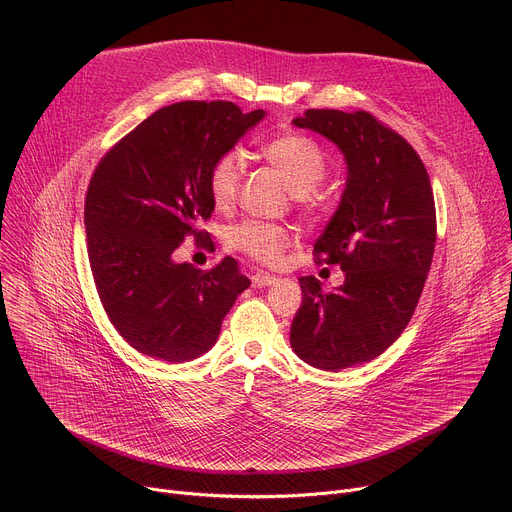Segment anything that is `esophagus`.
<instances>
[{
    "mask_svg": "<svg viewBox=\"0 0 512 512\" xmlns=\"http://www.w3.org/2000/svg\"><path fill=\"white\" fill-rule=\"evenodd\" d=\"M277 281L275 275H269V273H263V271H257L251 275V283L253 287H267V285H273Z\"/></svg>",
    "mask_w": 512,
    "mask_h": 512,
    "instance_id": "obj_1",
    "label": "esophagus"
}]
</instances>
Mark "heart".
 <instances>
[{"label": "heart", "mask_w": 512, "mask_h": 512, "mask_svg": "<svg viewBox=\"0 0 512 512\" xmlns=\"http://www.w3.org/2000/svg\"><path fill=\"white\" fill-rule=\"evenodd\" d=\"M261 156L300 200H306L304 194L312 192L326 176V158L320 145L302 133H285L265 141ZM239 186L241 158L235 152L223 154L208 172V192L214 206H233ZM229 243L233 249L261 263H277L287 247V233L277 225L249 221L231 229Z\"/></svg>", "instance_id": "obj_1"}]
</instances>
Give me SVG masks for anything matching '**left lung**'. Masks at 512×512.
Masks as SVG:
<instances>
[{"instance_id": "obj_1", "label": "left lung", "mask_w": 512, "mask_h": 512, "mask_svg": "<svg viewBox=\"0 0 512 512\" xmlns=\"http://www.w3.org/2000/svg\"><path fill=\"white\" fill-rule=\"evenodd\" d=\"M291 123L330 139L346 162L340 204L314 245L344 283L326 294L300 277L289 332L304 362L338 373L383 354L409 324L435 247L433 192L411 145L367 111L310 109Z\"/></svg>"}]
</instances>
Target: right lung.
<instances>
[{
  "instance_id": "1",
  "label": "right lung",
  "mask_w": 512,
  "mask_h": 512,
  "mask_svg": "<svg viewBox=\"0 0 512 512\" xmlns=\"http://www.w3.org/2000/svg\"><path fill=\"white\" fill-rule=\"evenodd\" d=\"M267 113L229 101L158 109L99 162L85 200L89 261L101 304L123 340L158 360L208 352L251 281L225 257L210 271L174 261L214 202L208 172Z\"/></svg>"
}]
</instances>
